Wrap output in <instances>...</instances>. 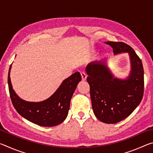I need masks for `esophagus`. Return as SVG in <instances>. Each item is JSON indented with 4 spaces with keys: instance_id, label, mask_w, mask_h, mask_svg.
<instances>
[{
    "instance_id": "1",
    "label": "esophagus",
    "mask_w": 153,
    "mask_h": 153,
    "mask_svg": "<svg viewBox=\"0 0 153 153\" xmlns=\"http://www.w3.org/2000/svg\"><path fill=\"white\" fill-rule=\"evenodd\" d=\"M81 76H82V80H85L86 79L87 77V75L85 73L84 71H81Z\"/></svg>"
}]
</instances>
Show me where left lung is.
I'll return each mask as SVG.
<instances>
[{"label":"left lung","instance_id":"obj_1","mask_svg":"<svg viewBox=\"0 0 153 153\" xmlns=\"http://www.w3.org/2000/svg\"><path fill=\"white\" fill-rule=\"evenodd\" d=\"M113 53H128L131 72L126 79L114 77L105 61H94L86 68L92 107L96 117L105 123H116L128 117L138 107L144 94V69L141 59L130 46L106 42Z\"/></svg>","mask_w":153,"mask_h":153}]
</instances>
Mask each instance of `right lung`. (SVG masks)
Masks as SVG:
<instances>
[{
    "mask_svg": "<svg viewBox=\"0 0 153 153\" xmlns=\"http://www.w3.org/2000/svg\"><path fill=\"white\" fill-rule=\"evenodd\" d=\"M9 67L8 85L13 105L23 117L38 126L53 127L61 123L68 115L72 96L82 80L79 72H76L62 82L50 98L42 102H27L20 98L13 89Z\"/></svg>",
    "mask_w": 153,
    "mask_h": 153,
    "instance_id": "add662e5",
    "label": "right lung"
}]
</instances>
